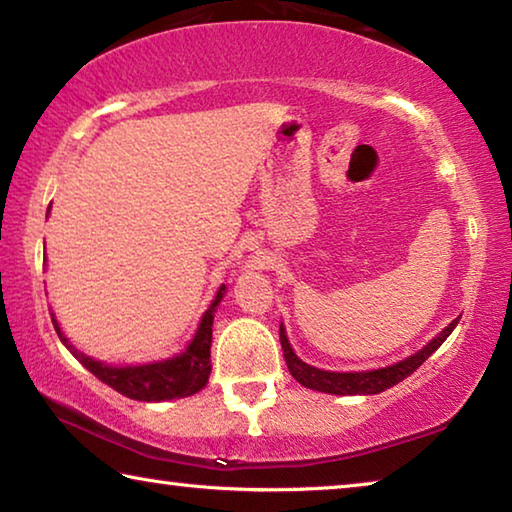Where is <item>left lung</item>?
<instances>
[{
  "mask_svg": "<svg viewBox=\"0 0 512 512\" xmlns=\"http://www.w3.org/2000/svg\"><path fill=\"white\" fill-rule=\"evenodd\" d=\"M458 318L452 320L443 329L436 339L427 343V348H422L420 352H415L413 357L404 359L395 366L388 368H379V370H368V372H329V370H318L309 363L300 361L296 357V352L291 350L287 334H284V327H280V341H282V350H284V361H287L289 372L296 377L302 386L311 388V391H320V393H332V395H377L386 388H391L395 384H400L402 379H406L411 372L418 370L424 361H427L433 352H436L443 341L452 334V329L456 327Z\"/></svg>",
  "mask_w": 512,
  "mask_h": 512,
  "instance_id": "left-lung-1",
  "label": "left lung"
}]
</instances>
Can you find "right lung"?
I'll use <instances>...</instances> for the list:
<instances>
[{"mask_svg": "<svg viewBox=\"0 0 512 512\" xmlns=\"http://www.w3.org/2000/svg\"><path fill=\"white\" fill-rule=\"evenodd\" d=\"M223 289L216 293L210 309L203 314L201 327L194 336V341L189 343V348L173 357L169 361L149 363V366H135V368H112L106 363H99L90 357H85L83 352L69 345V341L60 332L54 314H51V323H54L60 341L67 345V350L79 359L85 368H88L94 377L101 379L103 384L115 388L117 393L131 397V400L140 402H164V400H176V397H187L201 391L210 377L212 363H210V348H212V325H214V309L223 298Z\"/></svg>", "mask_w": 512, "mask_h": 512, "instance_id": "1", "label": "right lung"}]
</instances>
